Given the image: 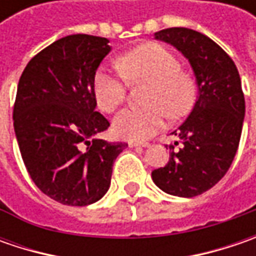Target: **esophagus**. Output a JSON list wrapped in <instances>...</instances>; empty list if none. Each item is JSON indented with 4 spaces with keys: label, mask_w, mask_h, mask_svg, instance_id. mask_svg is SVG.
I'll return each instance as SVG.
<instances>
[{
    "label": "esophagus",
    "mask_w": 256,
    "mask_h": 256,
    "mask_svg": "<svg viewBox=\"0 0 256 256\" xmlns=\"http://www.w3.org/2000/svg\"><path fill=\"white\" fill-rule=\"evenodd\" d=\"M128 145H130L131 148H136V146H144V148H146V146H150V142H136V141H130Z\"/></svg>",
    "instance_id": "esophagus-1"
}]
</instances>
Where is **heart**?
Listing matches in <instances>:
<instances>
[{
	"label": "heart",
	"mask_w": 256,
	"mask_h": 256,
	"mask_svg": "<svg viewBox=\"0 0 256 256\" xmlns=\"http://www.w3.org/2000/svg\"><path fill=\"white\" fill-rule=\"evenodd\" d=\"M121 74L100 68L94 75L92 90L98 108L116 111L126 98V82H148L142 108L124 110L114 120L116 135L142 141L152 136L170 118H180L190 111L196 95L192 75L181 70L180 60L156 42L144 44L116 60Z\"/></svg>",
	"instance_id": "heart-1"
}]
</instances>
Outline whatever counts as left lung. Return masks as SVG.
<instances>
[{"label": "left lung", "instance_id": "left-lung-1", "mask_svg": "<svg viewBox=\"0 0 256 256\" xmlns=\"http://www.w3.org/2000/svg\"><path fill=\"white\" fill-rule=\"evenodd\" d=\"M155 38L188 58L200 92L190 116L172 132L181 148L170 145V161L154 170L152 180L166 194L192 198L221 181L235 158L245 115L241 78L231 56L198 31L174 26L155 32Z\"/></svg>", "mask_w": 256, "mask_h": 256}]
</instances>
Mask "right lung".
<instances>
[{"label": "right lung", "mask_w": 256, "mask_h": 256, "mask_svg": "<svg viewBox=\"0 0 256 256\" xmlns=\"http://www.w3.org/2000/svg\"><path fill=\"white\" fill-rule=\"evenodd\" d=\"M102 36H64L31 58L20 78L14 130L34 184L62 205L85 206L108 191L116 156L128 146L95 138L110 128L96 112L94 75L111 51Z\"/></svg>", "instance_id": "add662e5"}]
</instances>
